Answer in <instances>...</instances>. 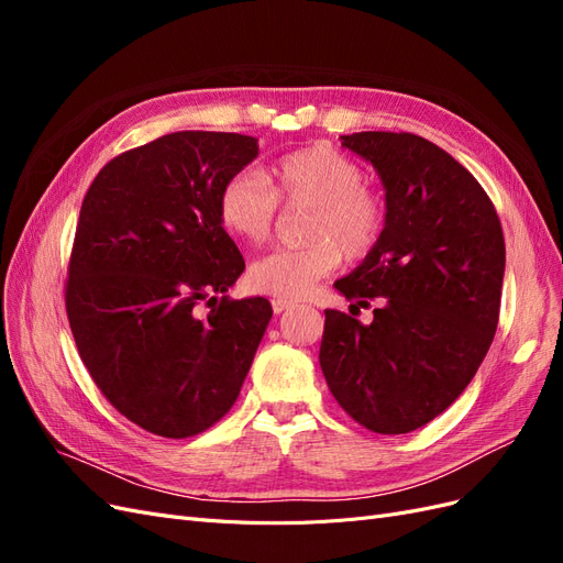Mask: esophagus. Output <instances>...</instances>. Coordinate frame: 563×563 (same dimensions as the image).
<instances>
[{
  "instance_id": "esophagus-1",
  "label": "esophagus",
  "mask_w": 563,
  "mask_h": 563,
  "mask_svg": "<svg viewBox=\"0 0 563 563\" xmlns=\"http://www.w3.org/2000/svg\"><path fill=\"white\" fill-rule=\"evenodd\" d=\"M291 308H294L291 300H284V298H275V300H272V310H275L277 314H282V312H286V310H291Z\"/></svg>"
}]
</instances>
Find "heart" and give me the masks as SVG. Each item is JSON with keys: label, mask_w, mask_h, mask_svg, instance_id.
I'll return each instance as SVG.
<instances>
[{"label": "heart", "mask_w": 563, "mask_h": 563, "mask_svg": "<svg viewBox=\"0 0 563 563\" xmlns=\"http://www.w3.org/2000/svg\"><path fill=\"white\" fill-rule=\"evenodd\" d=\"M279 203L310 209L302 236L308 246L277 251L249 267L251 291L298 300L329 277L340 258L362 261L378 246L387 207L364 183L362 166L327 143L286 152L261 174L236 172L218 192V218L232 236L261 246L277 223Z\"/></svg>", "instance_id": "1"}]
</instances>
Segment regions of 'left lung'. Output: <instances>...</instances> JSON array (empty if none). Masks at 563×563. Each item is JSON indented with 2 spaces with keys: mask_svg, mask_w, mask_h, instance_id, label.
Returning a JSON list of instances; mask_svg holds the SVG:
<instances>
[{
  "mask_svg": "<svg viewBox=\"0 0 563 563\" xmlns=\"http://www.w3.org/2000/svg\"><path fill=\"white\" fill-rule=\"evenodd\" d=\"M376 168L387 223L378 246L333 286L373 321L327 310L319 364L347 416L406 434L463 395L500 317L505 236L484 187L413 133L340 135Z\"/></svg>",
  "mask_w": 563,
  "mask_h": 563,
  "instance_id": "left-lung-1",
  "label": "left lung"
}]
</instances>
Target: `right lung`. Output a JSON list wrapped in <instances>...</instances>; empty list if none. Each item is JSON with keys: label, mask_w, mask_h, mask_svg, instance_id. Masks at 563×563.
<instances>
[{"label": "right lung", "mask_w": 563, "mask_h": 563, "mask_svg": "<svg viewBox=\"0 0 563 563\" xmlns=\"http://www.w3.org/2000/svg\"><path fill=\"white\" fill-rule=\"evenodd\" d=\"M255 157L251 135L168 133L108 162L81 201L67 319L98 389L152 434L195 437L223 418L272 319L265 298L225 296L246 265L218 192Z\"/></svg>", "instance_id": "right-lung-1"}]
</instances>
